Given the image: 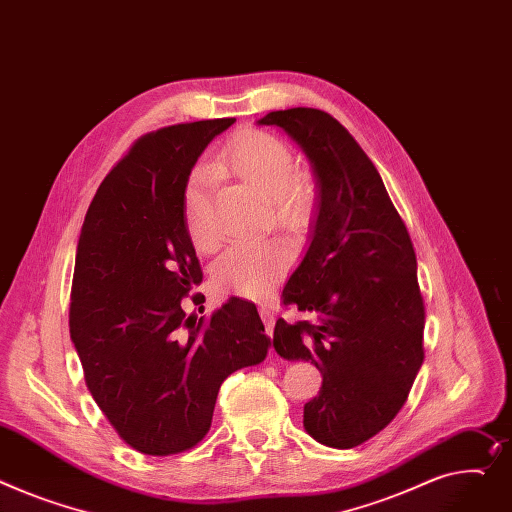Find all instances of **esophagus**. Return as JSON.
Listing matches in <instances>:
<instances>
[{
	"label": "esophagus",
	"mask_w": 512,
	"mask_h": 512,
	"mask_svg": "<svg viewBox=\"0 0 512 512\" xmlns=\"http://www.w3.org/2000/svg\"><path fill=\"white\" fill-rule=\"evenodd\" d=\"M259 315H261V319H263V325H265V331H267V335L271 337V335H274V325H276V317H274V311H271L267 304H261V306H259Z\"/></svg>",
	"instance_id": "34e87169"
}]
</instances>
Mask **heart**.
I'll return each instance as SVG.
<instances>
[{"label":"heart","instance_id":"1","mask_svg":"<svg viewBox=\"0 0 512 512\" xmlns=\"http://www.w3.org/2000/svg\"><path fill=\"white\" fill-rule=\"evenodd\" d=\"M214 168L230 173L265 199L271 226L290 236L309 228L317 210V185L311 175L296 168L292 148L274 133L247 129L232 138L218 154ZM210 175L195 168L183 195V218L191 243L210 253L218 247V234L210 224ZM290 253L274 241L245 243L228 249L214 265V284L228 294L265 298L286 274Z\"/></svg>","mask_w":512,"mask_h":512}]
</instances>
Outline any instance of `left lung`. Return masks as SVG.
<instances>
[{
  "label": "left lung",
  "instance_id": "obj_1",
  "mask_svg": "<svg viewBox=\"0 0 512 512\" xmlns=\"http://www.w3.org/2000/svg\"><path fill=\"white\" fill-rule=\"evenodd\" d=\"M319 187L311 245L282 292L315 323L276 321L274 348L323 374L304 405V430L333 449L379 434L403 407L424 362V300L410 232L379 170L350 131L319 109L271 111Z\"/></svg>",
  "mask_w": 512,
  "mask_h": 512
}]
</instances>
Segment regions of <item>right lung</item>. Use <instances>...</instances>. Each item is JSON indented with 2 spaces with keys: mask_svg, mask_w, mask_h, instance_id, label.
Returning a JSON list of instances; mask_svg holds the SVG:
<instances>
[{
  "mask_svg": "<svg viewBox=\"0 0 512 512\" xmlns=\"http://www.w3.org/2000/svg\"><path fill=\"white\" fill-rule=\"evenodd\" d=\"M236 119L146 133L100 183L78 241L70 335L94 401L127 445L177 455L208 434L220 385L265 360L257 306L232 296L210 319L185 313L201 267L183 195L201 152Z\"/></svg>",
  "mask_w": 512,
  "mask_h": 512,
  "instance_id": "right-lung-1",
  "label": "right lung"
}]
</instances>
